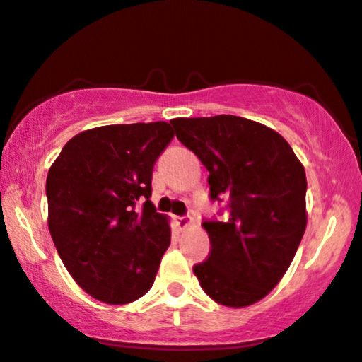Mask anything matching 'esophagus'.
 Segmentation results:
<instances>
[{
  "label": "esophagus",
  "mask_w": 362,
  "mask_h": 362,
  "mask_svg": "<svg viewBox=\"0 0 362 362\" xmlns=\"http://www.w3.org/2000/svg\"><path fill=\"white\" fill-rule=\"evenodd\" d=\"M190 223H192V218L189 217V215H180V217H177V226L180 228L189 227Z\"/></svg>",
  "instance_id": "esophagus-1"
}]
</instances>
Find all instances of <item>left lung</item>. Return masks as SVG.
Returning a JSON list of instances; mask_svg holds the SVG:
<instances>
[{
	"instance_id": "left-lung-1",
	"label": "left lung",
	"mask_w": 362,
	"mask_h": 362,
	"mask_svg": "<svg viewBox=\"0 0 362 362\" xmlns=\"http://www.w3.org/2000/svg\"><path fill=\"white\" fill-rule=\"evenodd\" d=\"M177 139L209 170L210 200L222 221L205 218L210 254L194 265L210 299L245 308L277 286L303 239L305 172L272 128L234 115L172 120Z\"/></svg>"
}]
</instances>
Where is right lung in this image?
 <instances>
[{
	"instance_id": "add662e5",
	"label": "right lung",
	"mask_w": 362,
	"mask_h": 362,
	"mask_svg": "<svg viewBox=\"0 0 362 362\" xmlns=\"http://www.w3.org/2000/svg\"><path fill=\"white\" fill-rule=\"evenodd\" d=\"M172 139L167 122L91 128L49 168L54 247L76 284L102 303H134L153 286L170 227L148 199L155 160Z\"/></svg>"
}]
</instances>
